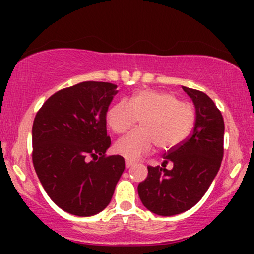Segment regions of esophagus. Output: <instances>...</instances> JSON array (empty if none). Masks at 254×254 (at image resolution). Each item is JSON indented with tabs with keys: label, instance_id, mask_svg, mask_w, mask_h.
<instances>
[{
	"label": "esophagus",
	"instance_id": "1",
	"mask_svg": "<svg viewBox=\"0 0 254 254\" xmlns=\"http://www.w3.org/2000/svg\"><path fill=\"white\" fill-rule=\"evenodd\" d=\"M132 165H133V161H131V160H127V161H125V166H127V168L131 167Z\"/></svg>",
	"mask_w": 254,
	"mask_h": 254
}]
</instances>
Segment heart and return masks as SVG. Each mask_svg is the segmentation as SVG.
<instances>
[{
  "label": "heart",
  "mask_w": 254,
  "mask_h": 254,
  "mask_svg": "<svg viewBox=\"0 0 254 254\" xmlns=\"http://www.w3.org/2000/svg\"><path fill=\"white\" fill-rule=\"evenodd\" d=\"M141 119V127L115 144L116 153L127 160L149 154L154 145L161 150L176 149L190 135L196 110L193 105L180 101L173 93L144 89L130 101L113 104L106 113L110 129L117 135L125 133Z\"/></svg>",
  "instance_id": "obj_1"
}]
</instances>
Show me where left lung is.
I'll list each match as a JSON object with an SVG mask.
<instances>
[{
	"instance_id": "1",
	"label": "left lung",
	"mask_w": 254,
	"mask_h": 254,
	"mask_svg": "<svg viewBox=\"0 0 254 254\" xmlns=\"http://www.w3.org/2000/svg\"><path fill=\"white\" fill-rule=\"evenodd\" d=\"M196 107L191 135L164 154L162 166H148L138 184V196L148 210L172 216L189 210L202 199L220 170L223 157L224 122L221 111L205 93L183 87ZM172 162L171 170L165 165Z\"/></svg>"
}]
</instances>
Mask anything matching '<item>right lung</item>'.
I'll use <instances>...</instances> for the list:
<instances>
[{"mask_svg":"<svg viewBox=\"0 0 254 254\" xmlns=\"http://www.w3.org/2000/svg\"><path fill=\"white\" fill-rule=\"evenodd\" d=\"M117 86L84 81L52 94L32 127V161L44 190L69 214L92 216L111 202L125 161L107 156L106 112Z\"/></svg>","mask_w":254,"mask_h":254,"instance_id":"right-lung-1","label":"right lung"}]
</instances>
